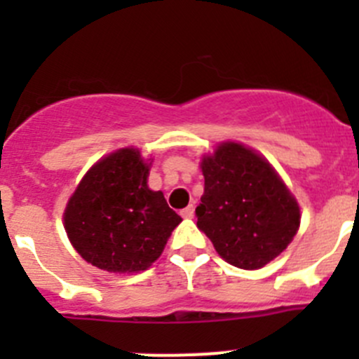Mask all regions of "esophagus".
I'll return each instance as SVG.
<instances>
[{
  "mask_svg": "<svg viewBox=\"0 0 359 359\" xmlns=\"http://www.w3.org/2000/svg\"><path fill=\"white\" fill-rule=\"evenodd\" d=\"M180 215H182L184 219H193V217H194V206L189 205L187 208H184L182 212H180Z\"/></svg>",
  "mask_w": 359,
  "mask_h": 359,
  "instance_id": "esophagus-1",
  "label": "esophagus"
}]
</instances>
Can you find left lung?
Wrapping results in <instances>:
<instances>
[{"instance_id": "8db88e82", "label": "left lung", "mask_w": 359, "mask_h": 359, "mask_svg": "<svg viewBox=\"0 0 359 359\" xmlns=\"http://www.w3.org/2000/svg\"><path fill=\"white\" fill-rule=\"evenodd\" d=\"M205 193L198 227L240 269H260L292 243L300 208L276 170L243 144L222 142L203 156Z\"/></svg>"}]
</instances>
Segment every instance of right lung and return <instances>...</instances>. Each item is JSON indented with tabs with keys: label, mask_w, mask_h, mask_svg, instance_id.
I'll return each mask as SVG.
<instances>
[{
	"label": "right lung",
	"mask_w": 359,
	"mask_h": 359,
	"mask_svg": "<svg viewBox=\"0 0 359 359\" xmlns=\"http://www.w3.org/2000/svg\"><path fill=\"white\" fill-rule=\"evenodd\" d=\"M151 163L125 147L99 159L78 184L64 212L76 252L109 273L146 271L182 222L161 191L147 187Z\"/></svg>",
	"instance_id": "obj_1"
}]
</instances>
